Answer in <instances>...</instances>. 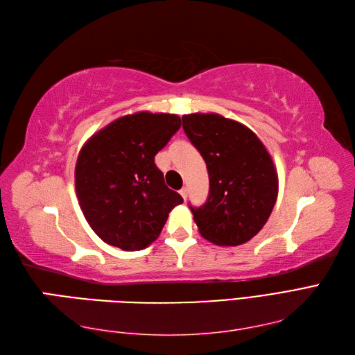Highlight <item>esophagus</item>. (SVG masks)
Masks as SVG:
<instances>
[{"mask_svg": "<svg viewBox=\"0 0 355 355\" xmlns=\"http://www.w3.org/2000/svg\"><path fill=\"white\" fill-rule=\"evenodd\" d=\"M180 196L184 197V200H187V197H188V188L187 187H184L182 189H180Z\"/></svg>", "mask_w": 355, "mask_h": 355, "instance_id": "esophagus-1", "label": "esophagus"}]
</instances>
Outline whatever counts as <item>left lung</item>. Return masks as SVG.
Wrapping results in <instances>:
<instances>
[{
    "label": "left lung",
    "instance_id": "1",
    "mask_svg": "<svg viewBox=\"0 0 355 355\" xmlns=\"http://www.w3.org/2000/svg\"><path fill=\"white\" fill-rule=\"evenodd\" d=\"M182 122L209 175L206 203L189 205L198 232L217 245L245 244L265 226L277 200L271 155L252 129L215 112L187 114Z\"/></svg>",
    "mask_w": 355,
    "mask_h": 355
}]
</instances>
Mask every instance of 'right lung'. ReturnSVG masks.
I'll list each match as a JSON object with an SVG mask.
<instances>
[{"mask_svg": "<svg viewBox=\"0 0 355 355\" xmlns=\"http://www.w3.org/2000/svg\"><path fill=\"white\" fill-rule=\"evenodd\" d=\"M180 117L140 111L111 122L83 146L75 189L85 220L110 245L134 252L150 245L173 207L184 202L164 182L157 155Z\"/></svg>", "mask_w": 355, "mask_h": 355, "instance_id": "right-lung-1", "label": "right lung"}]
</instances>
